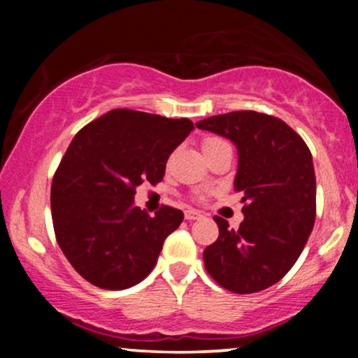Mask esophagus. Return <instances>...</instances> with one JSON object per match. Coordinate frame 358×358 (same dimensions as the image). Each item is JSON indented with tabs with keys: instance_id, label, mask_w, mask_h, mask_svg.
Segmentation results:
<instances>
[{
	"instance_id": "obj_1",
	"label": "esophagus",
	"mask_w": 358,
	"mask_h": 358,
	"mask_svg": "<svg viewBox=\"0 0 358 358\" xmlns=\"http://www.w3.org/2000/svg\"><path fill=\"white\" fill-rule=\"evenodd\" d=\"M203 213L195 210V208H188V210H185V219L187 220H196V219H202Z\"/></svg>"
}]
</instances>
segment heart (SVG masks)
Listing matches in <instances>:
<instances>
[{
  "mask_svg": "<svg viewBox=\"0 0 358 358\" xmlns=\"http://www.w3.org/2000/svg\"><path fill=\"white\" fill-rule=\"evenodd\" d=\"M217 141H220L219 138H207V139H203V143H202V148H207V146H210V145H213V143H217Z\"/></svg>",
  "mask_w": 358,
  "mask_h": 358,
  "instance_id": "b5f03b06",
  "label": "heart"
}]
</instances>
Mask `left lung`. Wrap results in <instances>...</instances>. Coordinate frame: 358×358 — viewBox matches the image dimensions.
<instances>
[{"instance_id": "left-lung-1", "label": "left lung", "mask_w": 358, "mask_h": 358, "mask_svg": "<svg viewBox=\"0 0 358 358\" xmlns=\"http://www.w3.org/2000/svg\"><path fill=\"white\" fill-rule=\"evenodd\" d=\"M196 127L237 146L234 190L244 195L239 229L213 217L219 239L203 250L205 269L232 293H257L285 278L313 231L316 180L310 148L285 121L256 110L219 114Z\"/></svg>"}]
</instances>
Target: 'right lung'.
Instances as JSON below:
<instances>
[{
    "label": "right lung",
    "instance_id": "right-lung-1",
    "mask_svg": "<svg viewBox=\"0 0 358 358\" xmlns=\"http://www.w3.org/2000/svg\"><path fill=\"white\" fill-rule=\"evenodd\" d=\"M192 129L187 117L113 109L72 139L53 175L52 220L62 252L90 285L126 289L153 271L183 212L163 205L150 217L134 207V193L162 182Z\"/></svg>",
    "mask_w": 358,
    "mask_h": 358
}]
</instances>
